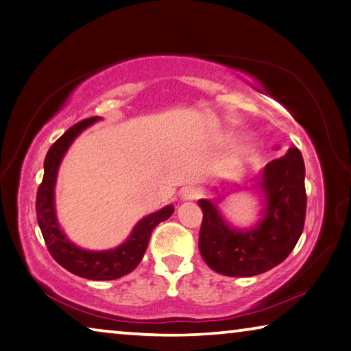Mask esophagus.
I'll list each match as a JSON object with an SVG mask.
<instances>
[{
  "instance_id": "esophagus-1",
  "label": "esophagus",
  "mask_w": 351,
  "mask_h": 351,
  "mask_svg": "<svg viewBox=\"0 0 351 351\" xmlns=\"http://www.w3.org/2000/svg\"><path fill=\"white\" fill-rule=\"evenodd\" d=\"M199 196H201V191H199V188L186 186V188H183V190H182L180 199H182L183 202H186V201H196V199H199Z\"/></svg>"
}]
</instances>
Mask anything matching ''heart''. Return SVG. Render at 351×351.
I'll return each mask as SVG.
<instances>
[{
  "label": "heart",
  "instance_id": "1",
  "mask_svg": "<svg viewBox=\"0 0 351 351\" xmlns=\"http://www.w3.org/2000/svg\"><path fill=\"white\" fill-rule=\"evenodd\" d=\"M247 155H250V150H247L246 147H239L235 150V157L239 160H246Z\"/></svg>",
  "mask_w": 351,
  "mask_h": 351
}]
</instances>
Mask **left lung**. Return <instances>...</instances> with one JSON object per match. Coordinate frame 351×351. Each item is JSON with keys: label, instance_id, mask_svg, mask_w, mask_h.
<instances>
[{"label": "left lung", "instance_id": "8db88e82", "mask_svg": "<svg viewBox=\"0 0 351 351\" xmlns=\"http://www.w3.org/2000/svg\"><path fill=\"white\" fill-rule=\"evenodd\" d=\"M304 161L298 149L276 158L254 177L247 191L261 196V218L251 228H237L224 218L219 202L226 194L241 191L229 182H218L221 194L199 199L204 217L199 251L207 265L219 274L251 278L279 265L293 251L304 228Z\"/></svg>", "mask_w": 351, "mask_h": 351}]
</instances>
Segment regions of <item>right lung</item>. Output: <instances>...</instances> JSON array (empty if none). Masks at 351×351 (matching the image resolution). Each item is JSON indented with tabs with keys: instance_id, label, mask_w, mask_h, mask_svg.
I'll return each mask as SVG.
<instances>
[{
	"instance_id": "obj_1",
	"label": "right lung",
	"mask_w": 351,
	"mask_h": 351,
	"mask_svg": "<svg viewBox=\"0 0 351 351\" xmlns=\"http://www.w3.org/2000/svg\"><path fill=\"white\" fill-rule=\"evenodd\" d=\"M100 119L101 117L95 116L75 123L48 150L44 163V180H42L39 191H37L36 212L45 245L59 265L66 268L67 271L86 279L111 281V279L125 276L138 267V263L143 261L145 250H147L150 234H152L155 226L168 219L174 213V207L166 206L158 212H154L139 219L132 229L130 235L127 237V240H123L119 246L111 247V250H84V247L77 246L67 239L56 217L55 188L58 171L64 155L67 154L75 139L86 128Z\"/></svg>"
}]
</instances>
